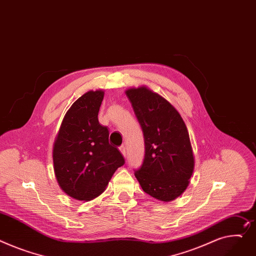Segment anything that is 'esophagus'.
I'll use <instances>...</instances> for the list:
<instances>
[{
	"label": "esophagus",
	"instance_id": "obj_1",
	"mask_svg": "<svg viewBox=\"0 0 256 256\" xmlns=\"http://www.w3.org/2000/svg\"><path fill=\"white\" fill-rule=\"evenodd\" d=\"M119 150H120L122 154V156L126 158V146H124V145L120 146V148H119Z\"/></svg>",
	"mask_w": 256,
	"mask_h": 256
}]
</instances>
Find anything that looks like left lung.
<instances>
[{
	"instance_id": "left-lung-1",
	"label": "left lung",
	"mask_w": 256,
	"mask_h": 256,
	"mask_svg": "<svg viewBox=\"0 0 256 256\" xmlns=\"http://www.w3.org/2000/svg\"><path fill=\"white\" fill-rule=\"evenodd\" d=\"M142 128L145 158L134 176L142 190L162 202L180 196L190 185L194 156L190 134L176 108L147 86L126 90Z\"/></svg>"
}]
</instances>
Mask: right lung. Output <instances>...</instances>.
Here are the masks:
<instances>
[{
	"label": "right lung",
	"instance_id": "right-lung-1",
	"mask_svg": "<svg viewBox=\"0 0 256 256\" xmlns=\"http://www.w3.org/2000/svg\"><path fill=\"white\" fill-rule=\"evenodd\" d=\"M104 90H90L66 111L52 150L54 170L60 190L88 202L103 192L124 160L109 144V130L98 124Z\"/></svg>",
	"mask_w": 256,
	"mask_h": 256
}]
</instances>
